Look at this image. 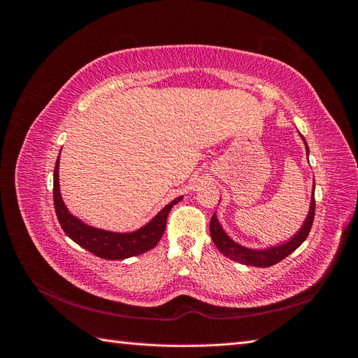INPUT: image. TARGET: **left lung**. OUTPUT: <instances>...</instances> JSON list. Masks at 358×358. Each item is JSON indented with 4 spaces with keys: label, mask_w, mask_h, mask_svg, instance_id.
<instances>
[{
    "label": "left lung",
    "mask_w": 358,
    "mask_h": 358,
    "mask_svg": "<svg viewBox=\"0 0 358 358\" xmlns=\"http://www.w3.org/2000/svg\"><path fill=\"white\" fill-rule=\"evenodd\" d=\"M301 138H303V142H305L306 152L309 154V148L306 145V140H305V137H301ZM313 189H315V182H313ZM313 216H315V194L312 192L310 208H309L305 222H303V225H301V229L297 231V234L292 236L288 242H285L282 245L270 246L267 249H251V248H245L239 243H236L233 239H230L229 234L224 231V229L221 227L215 213L210 220V237H212L215 246L218 248L225 257L233 259V262L242 263L246 266H254V267H270V266L279 263L280 259H284L289 254L294 252L296 249L306 241V237L312 229Z\"/></svg>",
    "instance_id": "left-lung-1"
}]
</instances>
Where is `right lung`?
Masks as SVG:
<instances>
[{
	"label": "right lung",
	"mask_w": 358,
	"mask_h": 358,
	"mask_svg": "<svg viewBox=\"0 0 358 358\" xmlns=\"http://www.w3.org/2000/svg\"><path fill=\"white\" fill-rule=\"evenodd\" d=\"M59 157L53 170V204L58 221L73 242L85 248L91 254L104 259H124L134 255H140L152 249L164 234L167 216L173 206L182 200V196L170 201L162 208L152 221H149L142 229L133 233H113L106 231L95 227L86 225L80 220L73 216L62 201L59 192Z\"/></svg>",
	"instance_id": "1"
}]
</instances>
